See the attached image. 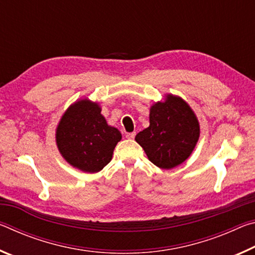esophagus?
<instances>
[{
    "mask_svg": "<svg viewBox=\"0 0 255 255\" xmlns=\"http://www.w3.org/2000/svg\"><path fill=\"white\" fill-rule=\"evenodd\" d=\"M135 136H136V132L133 131V132H127L126 133V137L128 138V139H133V138H135Z\"/></svg>",
    "mask_w": 255,
    "mask_h": 255,
    "instance_id": "34e87169",
    "label": "esophagus"
}]
</instances>
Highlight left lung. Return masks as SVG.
Instances as JSON below:
<instances>
[{
    "label": "left lung",
    "instance_id": "8db88e82",
    "mask_svg": "<svg viewBox=\"0 0 255 255\" xmlns=\"http://www.w3.org/2000/svg\"><path fill=\"white\" fill-rule=\"evenodd\" d=\"M199 123L182 99L169 96L150 108L149 127L135 139L150 162L161 169H173L187 159L199 138Z\"/></svg>",
    "mask_w": 255,
    "mask_h": 255
}]
</instances>
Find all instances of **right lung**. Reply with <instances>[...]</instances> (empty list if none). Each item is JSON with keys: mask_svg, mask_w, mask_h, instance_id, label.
<instances>
[{"mask_svg": "<svg viewBox=\"0 0 255 255\" xmlns=\"http://www.w3.org/2000/svg\"><path fill=\"white\" fill-rule=\"evenodd\" d=\"M122 133L108 126L98 103L81 100L68 108L56 130L60 154L74 167L89 173L101 171L111 161Z\"/></svg>", "mask_w": 255, "mask_h": 255, "instance_id": "1", "label": "right lung"}]
</instances>
